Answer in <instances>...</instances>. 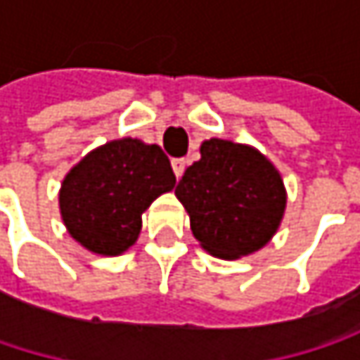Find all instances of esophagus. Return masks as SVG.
<instances>
[{"label": "esophagus", "mask_w": 360, "mask_h": 360, "mask_svg": "<svg viewBox=\"0 0 360 360\" xmlns=\"http://www.w3.org/2000/svg\"><path fill=\"white\" fill-rule=\"evenodd\" d=\"M173 171H175V177L181 179V175L185 173V167H187V160L185 158H173Z\"/></svg>", "instance_id": "esophagus-1"}]
</instances>
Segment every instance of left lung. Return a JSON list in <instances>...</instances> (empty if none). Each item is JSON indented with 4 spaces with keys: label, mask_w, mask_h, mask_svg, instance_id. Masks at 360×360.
Masks as SVG:
<instances>
[{
    "label": "left lung",
    "mask_w": 360,
    "mask_h": 360,
    "mask_svg": "<svg viewBox=\"0 0 360 360\" xmlns=\"http://www.w3.org/2000/svg\"><path fill=\"white\" fill-rule=\"evenodd\" d=\"M200 154L175 187L195 240L219 258L262 248L285 208L279 173L256 150L225 139L204 141Z\"/></svg>",
    "instance_id": "8db88e82"
}]
</instances>
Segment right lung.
Here are the masks:
<instances>
[{
	"label": "right lung",
	"mask_w": 360,
	"mask_h": 360,
	"mask_svg": "<svg viewBox=\"0 0 360 360\" xmlns=\"http://www.w3.org/2000/svg\"><path fill=\"white\" fill-rule=\"evenodd\" d=\"M160 146L116 139L87 154L62 183L60 212L68 233L87 250L122 254L141 231L143 210L175 187Z\"/></svg>",
	"instance_id": "right-lung-1"
}]
</instances>
